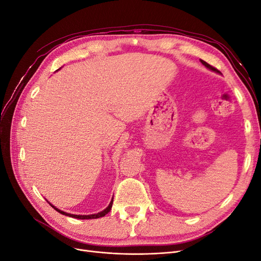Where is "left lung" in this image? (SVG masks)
<instances>
[{"label":"left lung","instance_id":"obj_1","mask_svg":"<svg viewBox=\"0 0 261 261\" xmlns=\"http://www.w3.org/2000/svg\"><path fill=\"white\" fill-rule=\"evenodd\" d=\"M200 62H201V64H202V65H204V66H206L207 68H209L210 70H213V72H216V73L221 74V73H220V70H218L216 67H213V66H211L210 64H208L207 62H204V61H202V60H200Z\"/></svg>","mask_w":261,"mask_h":261}]
</instances>
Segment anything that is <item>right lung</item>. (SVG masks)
Segmentation results:
<instances>
[{
    "label": "right lung",
    "mask_w": 261,
    "mask_h": 261,
    "mask_svg": "<svg viewBox=\"0 0 261 261\" xmlns=\"http://www.w3.org/2000/svg\"><path fill=\"white\" fill-rule=\"evenodd\" d=\"M112 203H113V198H112V200H111V202H110V204L109 206L103 210V211H101V212H99V213H94V215H88V216H81V215H70V213H67V212H64V211H62V210H60V209H58L57 207H54L53 204H51V207L53 208V209H55L57 210L58 212H60V213H62V215H64V216H67V217H72V218H75V219H81V220H88V219H98V218H101V217H105L106 215H108V213L110 212V210H111V208H112Z\"/></svg>",
    "instance_id": "obj_1"
}]
</instances>
